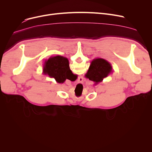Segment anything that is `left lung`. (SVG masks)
I'll use <instances>...</instances> for the list:
<instances>
[{"label": "left lung", "mask_w": 152, "mask_h": 152, "mask_svg": "<svg viewBox=\"0 0 152 152\" xmlns=\"http://www.w3.org/2000/svg\"><path fill=\"white\" fill-rule=\"evenodd\" d=\"M112 72L113 67L107 60L97 58L91 61L85 77L94 82L95 85H97L102 82L103 79L108 76Z\"/></svg>", "instance_id": "8db88e82"}]
</instances>
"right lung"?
Instances as JSON below:
<instances>
[{
    "instance_id": "add662e5",
    "label": "right lung",
    "mask_w": 152,
    "mask_h": 152,
    "mask_svg": "<svg viewBox=\"0 0 152 152\" xmlns=\"http://www.w3.org/2000/svg\"><path fill=\"white\" fill-rule=\"evenodd\" d=\"M44 73L54 78L58 83H63L66 79L71 81L74 74L69 66V61L60 55L53 56L46 60L44 64Z\"/></svg>"
}]
</instances>
